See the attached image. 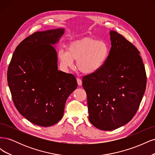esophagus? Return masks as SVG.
Here are the masks:
<instances>
[{
	"mask_svg": "<svg viewBox=\"0 0 155 155\" xmlns=\"http://www.w3.org/2000/svg\"><path fill=\"white\" fill-rule=\"evenodd\" d=\"M77 82H78V85L80 86L82 85V81L80 78H77Z\"/></svg>",
	"mask_w": 155,
	"mask_h": 155,
	"instance_id": "esophagus-1",
	"label": "esophagus"
}]
</instances>
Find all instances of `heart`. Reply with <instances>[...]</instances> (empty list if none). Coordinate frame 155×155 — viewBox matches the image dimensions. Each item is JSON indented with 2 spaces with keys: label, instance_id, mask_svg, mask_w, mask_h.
Segmentation results:
<instances>
[{
  "label": "heart",
  "instance_id": "1",
  "mask_svg": "<svg viewBox=\"0 0 155 155\" xmlns=\"http://www.w3.org/2000/svg\"><path fill=\"white\" fill-rule=\"evenodd\" d=\"M109 46L106 42L86 37L71 42L68 46V51L60 50L58 58L64 68H73L76 60L79 71L90 75L103 67L109 58Z\"/></svg>",
  "mask_w": 155,
  "mask_h": 155
}]
</instances>
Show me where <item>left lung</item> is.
Masks as SVG:
<instances>
[{"mask_svg":"<svg viewBox=\"0 0 155 155\" xmlns=\"http://www.w3.org/2000/svg\"><path fill=\"white\" fill-rule=\"evenodd\" d=\"M111 48L97 72L83 78L88 119L96 128L112 130L125 125L137 113L147 77L138 49L118 32L110 31Z\"/></svg>","mask_w":155,"mask_h":155,"instance_id":"obj_1","label":"left lung"}]
</instances>
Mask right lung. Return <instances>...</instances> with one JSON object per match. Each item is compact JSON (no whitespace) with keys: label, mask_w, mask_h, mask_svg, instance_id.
Masks as SVG:
<instances>
[{"label":"right lung","mask_w":155,"mask_h":155,"mask_svg":"<svg viewBox=\"0 0 155 155\" xmlns=\"http://www.w3.org/2000/svg\"><path fill=\"white\" fill-rule=\"evenodd\" d=\"M64 28L37 31L14 51L7 74L12 100L19 113L39 126L62 118L65 103L78 84L73 74L58 70V43Z\"/></svg>","instance_id":"add662e5"}]
</instances>
